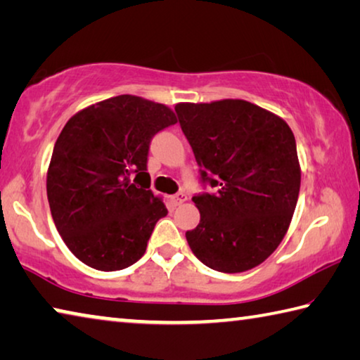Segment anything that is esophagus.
<instances>
[{
    "mask_svg": "<svg viewBox=\"0 0 360 360\" xmlns=\"http://www.w3.org/2000/svg\"><path fill=\"white\" fill-rule=\"evenodd\" d=\"M187 200V195L186 193H176V195H173L172 197V203L174 205V206H179V205H182Z\"/></svg>",
    "mask_w": 360,
    "mask_h": 360,
    "instance_id": "34e87169",
    "label": "esophagus"
}]
</instances>
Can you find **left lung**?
<instances>
[{
    "instance_id": "1",
    "label": "left lung",
    "mask_w": 360,
    "mask_h": 360,
    "mask_svg": "<svg viewBox=\"0 0 360 360\" xmlns=\"http://www.w3.org/2000/svg\"><path fill=\"white\" fill-rule=\"evenodd\" d=\"M181 129L214 193L193 197L192 252L221 273H241L275 252L294 216L302 169L285 120L245 100L178 103Z\"/></svg>"
}]
</instances>
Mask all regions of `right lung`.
<instances>
[{
	"instance_id": "1",
	"label": "right lung",
	"mask_w": 360,
	"mask_h": 360,
	"mask_svg": "<svg viewBox=\"0 0 360 360\" xmlns=\"http://www.w3.org/2000/svg\"><path fill=\"white\" fill-rule=\"evenodd\" d=\"M176 122L168 106L135 95L98 101L66 122L47 168V200L60 236L85 265L115 271L144 255L168 212L149 188V143Z\"/></svg>"
}]
</instances>
